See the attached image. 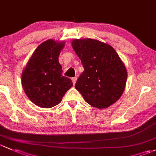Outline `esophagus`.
I'll use <instances>...</instances> for the list:
<instances>
[{
    "mask_svg": "<svg viewBox=\"0 0 156 156\" xmlns=\"http://www.w3.org/2000/svg\"><path fill=\"white\" fill-rule=\"evenodd\" d=\"M76 80H77V79H76V77L72 78V82H73V85H75V83H76Z\"/></svg>",
    "mask_w": 156,
    "mask_h": 156,
    "instance_id": "esophagus-1",
    "label": "esophagus"
}]
</instances>
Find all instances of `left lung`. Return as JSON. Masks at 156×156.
I'll return each instance as SVG.
<instances>
[{
	"instance_id": "obj_1",
	"label": "left lung",
	"mask_w": 156,
	"mask_h": 156,
	"mask_svg": "<svg viewBox=\"0 0 156 156\" xmlns=\"http://www.w3.org/2000/svg\"><path fill=\"white\" fill-rule=\"evenodd\" d=\"M72 46L84 67L76 89L91 107H110L126 88L128 75L122 61L111 46L97 40L75 39Z\"/></svg>"
}]
</instances>
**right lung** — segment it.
<instances>
[{
    "label": "right lung",
    "instance_id": "right-lung-1",
    "mask_svg": "<svg viewBox=\"0 0 156 156\" xmlns=\"http://www.w3.org/2000/svg\"><path fill=\"white\" fill-rule=\"evenodd\" d=\"M65 42L47 40L37 46L22 73V85L34 104L43 108L58 105L68 89L71 80L62 76L58 56Z\"/></svg>",
    "mask_w": 156,
    "mask_h": 156
}]
</instances>
